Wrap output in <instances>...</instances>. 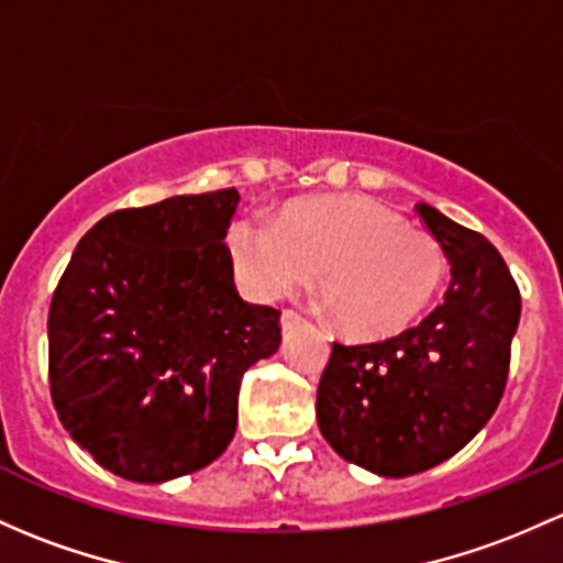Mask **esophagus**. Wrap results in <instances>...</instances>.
<instances>
[{
	"mask_svg": "<svg viewBox=\"0 0 563 563\" xmlns=\"http://www.w3.org/2000/svg\"><path fill=\"white\" fill-rule=\"evenodd\" d=\"M299 323H301V316H299V312H294V310H283V316H280V327H283V331H288V329L299 327Z\"/></svg>",
	"mask_w": 563,
	"mask_h": 563,
	"instance_id": "1",
	"label": "esophagus"
}]
</instances>
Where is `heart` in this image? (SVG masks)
Listing matches in <instances>:
<instances>
[{
  "label": "heart",
  "instance_id": "b5f03b06",
  "mask_svg": "<svg viewBox=\"0 0 563 563\" xmlns=\"http://www.w3.org/2000/svg\"><path fill=\"white\" fill-rule=\"evenodd\" d=\"M242 288L277 301L307 288L336 327L353 336H386L410 327L440 291L445 251L399 212L369 197H307L275 223L240 218L227 236Z\"/></svg>",
  "mask_w": 563,
  "mask_h": 563
}]
</instances>
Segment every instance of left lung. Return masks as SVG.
Wrapping results in <instances>:
<instances>
[{"mask_svg":"<svg viewBox=\"0 0 563 563\" xmlns=\"http://www.w3.org/2000/svg\"><path fill=\"white\" fill-rule=\"evenodd\" d=\"M451 264V286L418 327L366 345H331L318 383L321 434L383 477L431 470L488 423L505 394L520 294L483 234L418 205Z\"/></svg>","mask_w":563,"mask_h":563,"instance_id":"1","label":"left lung"}]
</instances>
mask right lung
Instances as JSON below:
<instances>
[{
    "mask_svg": "<svg viewBox=\"0 0 563 563\" xmlns=\"http://www.w3.org/2000/svg\"><path fill=\"white\" fill-rule=\"evenodd\" d=\"M236 188L129 207L75 247L47 312L64 429L97 464L167 483L232 442L242 375L280 347V312L236 294Z\"/></svg>",
    "mask_w": 563,
    "mask_h": 563,
    "instance_id": "1",
    "label": "right lung"
}]
</instances>
